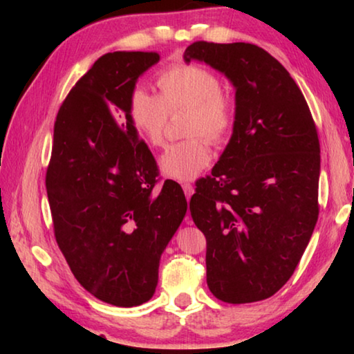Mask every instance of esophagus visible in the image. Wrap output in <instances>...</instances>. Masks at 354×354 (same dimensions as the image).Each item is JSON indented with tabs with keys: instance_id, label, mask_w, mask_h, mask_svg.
<instances>
[{
	"instance_id": "34e87169",
	"label": "esophagus",
	"mask_w": 354,
	"mask_h": 354,
	"mask_svg": "<svg viewBox=\"0 0 354 354\" xmlns=\"http://www.w3.org/2000/svg\"><path fill=\"white\" fill-rule=\"evenodd\" d=\"M183 189H184V194H185V196H187V200H190L192 194H194V185L189 184V183H185V184H183ZM185 223H187V225H190V223H192V220H190L189 215H187V217H185Z\"/></svg>"
}]
</instances>
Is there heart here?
I'll use <instances>...</instances> for the list:
<instances>
[{
	"instance_id": "1",
	"label": "heart",
	"mask_w": 354,
	"mask_h": 354,
	"mask_svg": "<svg viewBox=\"0 0 354 354\" xmlns=\"http://www.w3.org/2000/svg\"><path fill=\"white\" fill-rule=\"evenodd\" d=\"M160 95L137 87L129 95L128 115L148 145H165L169 115L189 111L184 134L189 137L171 145L160 159V169L179 181L200 175L211 162L209 142L221 143L236 127V100L221 88L212 70L195 64H178L158 77Z\"/></svg>"
}]
</instances>
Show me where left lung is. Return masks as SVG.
<instances>
[{
  "mask_svg": "<svg viewBox=\"0 0 354 354\" xmlns=\"http://www.w3.org/2000/svg\"><path fill=\"white\" fill-rule=\"evenodd\" d=\"M236 88L237 120L189 209L206 237L209 290L225 303L261 301L295 272L319 218L320 143L314 118L283 65L253 44L194 41Z\"/></svg>",
  "mask_w": 354,
  "mask_h": 354,
  "instance_id": "8db88e82",
  "label": "left lung"
}]
</instances>
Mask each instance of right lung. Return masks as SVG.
<instances>
[{"label":"right lung","instance_id":"1","mask_svg":"<svg viewBox=\"0 0 354 354\" xmlns=\"http://www.w3.org/2000/svg\"><path fill=\"white\" fill-rule=\"evenodd\" d=\"M158 53H107L75 84L55 122L46 169L56 242L71 273L93 297L120 308L148 301L160 254L187 201L159 169L128 115L139 76Z\"/></svg>","mask_w":354,"mask_h":354}]
</instances>
